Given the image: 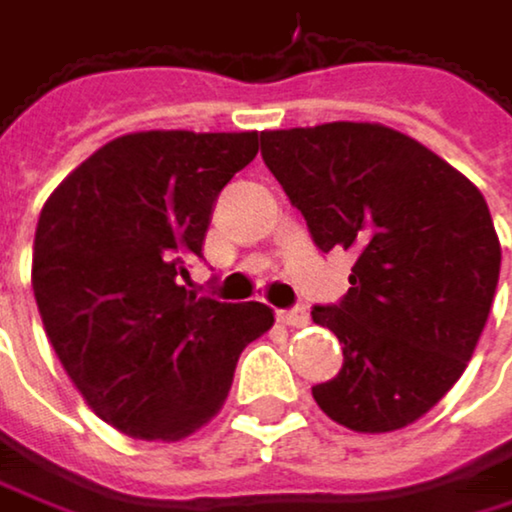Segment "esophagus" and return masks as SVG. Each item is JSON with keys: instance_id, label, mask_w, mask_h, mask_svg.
<instances>
[{"instance_id": "esophagus-1", "label": "esophagus", "mask_w": 512, "mask_h": 512, "mask_svg": "<svg viewBox=\"0 0 512 512\" xmlns=\"http://www.w3.org/2000/svg\"><path fill=\"white\" fill-rule=\"evenodd\" d=\"M279 322L291 325V328H304L310 322V313L304 307H291V310H279Z\"/></svg>"}]
</instances>
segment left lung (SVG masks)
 I'll use <instances>...</instances> for the list:
<instances>
[{
  "label": "left lung",
  "instance_id": "1",
  "mask_svg": "<svg viewBox=\"0 0 512 512\" xmlns=\"http://www.w3.org/2000/svg\"><path fill=\"white\" fill-rule=\"evenodd\" d=\"M261 156L313 242L353 254L344 301L313 307L344 344L316 405L356 433L415 424L464 375L495 301L501 242L482 193L378 122L261 131Z\"/></svg>",
  "mask_w": 512,
  "mask_h": 512
}]
</instances>
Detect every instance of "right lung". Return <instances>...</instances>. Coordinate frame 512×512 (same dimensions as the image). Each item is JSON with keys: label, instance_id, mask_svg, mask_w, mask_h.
I'll return each instance as SVG.
<instances>
[{"label": "right lung", "instance_id": "obj_1", "mask_svg": "<svg viewBox=\"0 0 512 512\" xmlns=\"http://www.w3.org/2000/svg\"><path fill=\"white\" fill-rule=\"evenodd\" d=\"M258 156V131H134L70 171L42 205L33 294L91 411L125 436L178 442L221 411L267 304L181 285L218 193Z\"/></svg>", "mask_w": 512, "mask_h": 512}]
</instances>
